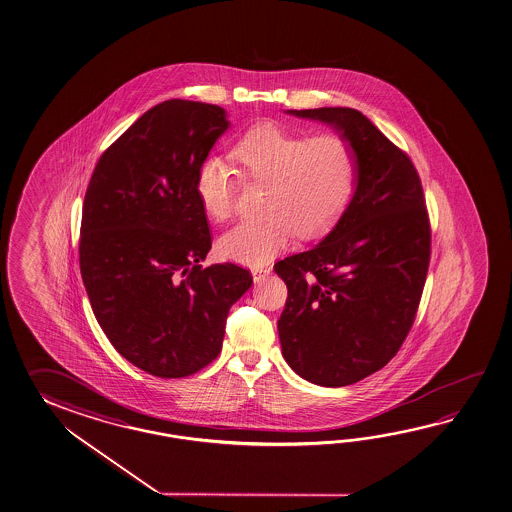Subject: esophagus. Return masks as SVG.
<instances>
[{"label": "esophagus", "instance_id": "obj_1", "mask_svg": "<svg viewBox=\"0 0 512 512\" xmlns=\"http://www.w3.org/2000/svg\"><path fill=\"white\" fill-rule=\"evenodd\" d=\"M251 273H253V281L261 282L270 275V268H253Z\"/></svg>", "mask_w": 512, "mask_h": 512}]
</instances>
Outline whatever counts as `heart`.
<instances>
[{
    "mask_svg": "<svg viewBox=\"0 0 512 512\" xmlns=\"http://www.w3.org/2000/svg\"><path fill=\"white\" fill-rule=\"evenodd\" d=\"M230 162L206 157L197 167L195 191L211 219L228 220L235 211L239 175L264 184L262 217L240 220L219 240L233 261L261 264L284 250L295 231L319 237L345 215L359 182V153L341 133L310 136L281 124L248 129L231 147Z\"/></svg>",
    "mask_w": 512,
    "mask_h": 512,
    "instance_id": "1",
    "label": "heart"
}]
</instances>
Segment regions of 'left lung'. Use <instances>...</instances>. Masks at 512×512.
<instances>
[{
	"label": "left lung",
	"instance_id": "obj_1",
	"mask_svg": "<svg viewBox=\"0 0 512 512\" xmlns=\"http://www.w3.org/2000/svg\"><path fill=\"white\" fill-rule=\"evenodd\" d=\"M293 115L339 127L359 153L345 215L310 250L277 262L288 299L277 323L293 372L346 386L399 352L418 313L430 262V219L418 169L365 115L319 107Z\"/></svg>",
	"mask_w": 512,
	"mask_h": 512
}]
</instances>
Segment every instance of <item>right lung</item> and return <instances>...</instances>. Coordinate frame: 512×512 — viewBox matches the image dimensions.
Listing matches in <instances>:
<instances>
[{
    "instance_id": "1",
    "label": "right lung",
    "mask_w": 512,
    "mask_h": 512,
    "mask_svg": "<svg viewBox=\"0 0 512 512\" xmlns=\"http://www.w3.org/2000/svg\"><path fill=\"white\" fill-rule=\"evenodd\" d=\"M228 120L219 105L166 100L105 149L85 191L80 272L118 354L151 376L186 377L222 350L231 304L253 282L211 250L197 167Z\"/></svg>"
}]
</instances>
